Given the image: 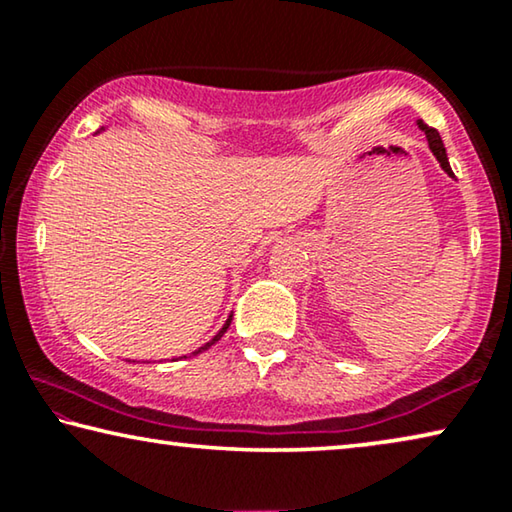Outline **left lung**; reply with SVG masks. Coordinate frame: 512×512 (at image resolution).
Returning a JSON list of instances; mask_svg holds the SVG:
<instances>
[{
	"mask_svg": "<svg viewBox=\"0 0 512 512\" xmlns=\"http://www.w3.org/2000/svg\"><path fill=\"white\" fill-rule=\"evenodd\" d=\"M418 128H421V131L425 133V137H427V144H430V151L434 154V158L439 160L441 170H444V172L448 174V177H455L453 170H451V163H448L446 147H444V142H441V135H439L437 131H434V128L427 126L423 119H418Z\"/></svg>",
	"mask_w": 512,
	"mask_h": 512,
	"instance_id": "left-lung-1",
	"label": "left lung"
}]
</instances>
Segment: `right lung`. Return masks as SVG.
Here are the masks:
<instances>
[{"label":"right lung","mask_w":512,"mask_h":512,"mask_svg":"<svg viewBox=\"0 0 512 512\" xmlns=\"http://www.w3.org/2000/svg\"><path fill=\"white\" fill-rule=\"evenodd\" d=\"M101 131H103V128H101ZM230 324H232V315L230 317H227V322L223 324V329H220L216 335H213V338L207 342V345H202L200 349H195V352H193V356H197V354H202V352H207V349L211 347V345H216V342L220 340V338H223V335H225V331L227 329H230ZM183 358H188V356H183Z\"/></svg>","instance_id":"1"}]
</instances>
